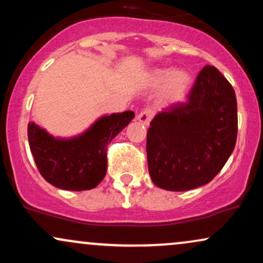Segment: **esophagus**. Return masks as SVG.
<instances>
[{"instance_id": "1", "label": "esophagus", "mask_w": 263, "mask_h": 263, "mask_svg": "<svg viewBox=\"0 0 263 263\" xmlns=\"http://www.w3.org/2000/svg\"><path fill=\"white\" fill-rule=\"evenodd\" d=\"M137 120L141 123H143V125L148 126L149 122H151V120H152V112H151L149 110L141 111V112L137 115Z\"/></svg>"}]
</instances>
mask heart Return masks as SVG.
<instances>
[{
	"label": "heart",
	"mask_w": 263,
	"mask_h": 263,
	"mask_svg": "<svg viewBox=\"0 0 263 263\" xmlns=\"http://www.w3.org/2000/svg\"><path fill=\"white\" fill-rule=\"evenodd\" d=\"M146 83L151 87L161 85L159 99L162 102H176L185 95L192 84V75L184 69L156 68L146 75Z\"/></svg>",
	"instance_id": "obj_1"
}]
</instances>
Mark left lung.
<instances>
[{
  "mask_svg": "<svg viewBox=\"0 0 263 263\" xmlns=\"http://www.w3.org/2000/svg\"><path fill=\"white\" fill-rule=\"evenodd\" d=\"M237 102L231 84L215 66L198 74L185 102L163 108L147 132L152 182L171 192L209 183L235 148Z\"/></svg>",
  "mask_w": 263,
  "mask_h": 263,
  "instance_id": "obj_1",
  "label": "left lung"
}]
</instances>
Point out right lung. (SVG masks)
<instances>
[{
    "label": "right lung",
    "mask_w": 263,
    "mask_h": 263,
    "mask_svg": "<svg viewBox=\"0 0 263 263\" xmlns=\"http://www.w3.org/2000/svg\"><path fill=\"white\" fill-rule=\"evenodd\" d=\"M134 117V111L104 115L73 137H55L29 122V148L42 177L59 189L81 192L95 188L106 174L107 144Z\"/></svg>",
    "instance_id": "add662e5"
}]
</instances>
